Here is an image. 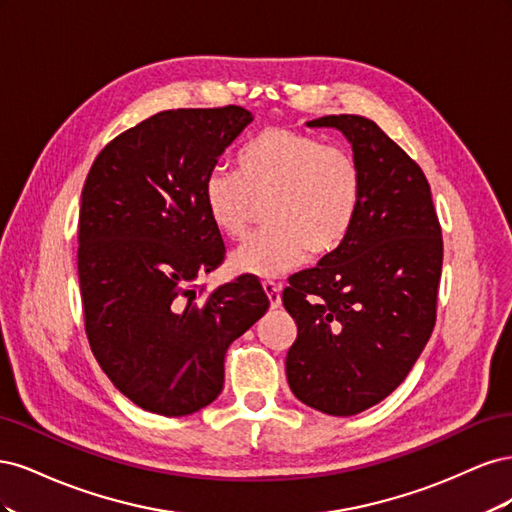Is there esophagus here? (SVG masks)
<instances>
[{
  "label": "esophagus",
  "mask_w": 512,
  "mask_h": 512,
  "mask_svg": "<svg viewBox=\"0 0 512 512\" xmlns=\"http://www.w3.org/2000/svg\"><path fill=\"white\" fill-rule=\"evenodd\" d=\"M262 288H265V292H267L271 309H277L282 305V288L280 286L273 284V282H265V284H262Z\"/></svg>",
  "instance_id": "34e87169"
}]
</instances>
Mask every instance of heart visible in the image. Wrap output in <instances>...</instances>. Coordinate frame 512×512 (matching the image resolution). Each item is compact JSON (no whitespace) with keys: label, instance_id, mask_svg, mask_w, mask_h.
<instances>
[{"label":"heart","instance_id":"obj_1","mask_svg":"<svg viewBox=\"0 0 512 512\" xmlns=\"http://www.w3.org/2000/svg\"><path fill=\"white\" fill-rule=\"evenodd\" d=\"M359 162L342 147L290 128H269L239 153V175L213 168L203 181L211 224L241 239L256 205H265L267 230L230 254V269L271 280L301 267L307 254L322 258L344 243L361 205Z\"/></svg>","mask_w":512,"mask_h":512}]
</instances>
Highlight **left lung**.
Returning a JSON list of instances; mask_svg holds the SVG:
<instances>
[{"label":"left lung","mask_w":512,"mask_h":512,"mask_svg":"<svg viewBox=\"0 0 512 512\" xmlns=\"http://www.w3.org/2000/svg\"><path fill=\"white\" fill-rule=\"evenodd\" d=\"M307 126L348 138L363 194L344 243L282 294L299 329L286 376L305 406L352 416L389 397L429 342L442 230L421 166L374 121L327 115Z\"/></svg>","instance_id":"1"}]
</instances>
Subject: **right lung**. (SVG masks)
Masks as SVG:
<instances>
[{
    "mask_svg": "<svg viewBox=\"0 0 512 512\" xmlns=\"http://www.w3.org/2000/svg\"><path fill=\"white\" fill-rule=\"evenodd\" d=\"M241 106L162 111L108 143L79 213L85 331L104 374L138 408L185 416L222 393L228 346L265 316L269 297L241 275L203 294L224 260L203 181L250 126Z\"/></svg>",
    "mask_w": 512,
    "mask_h": 512,
    "instance_id": "obj_1",
    "label": "right lung"
}]
</instances>
